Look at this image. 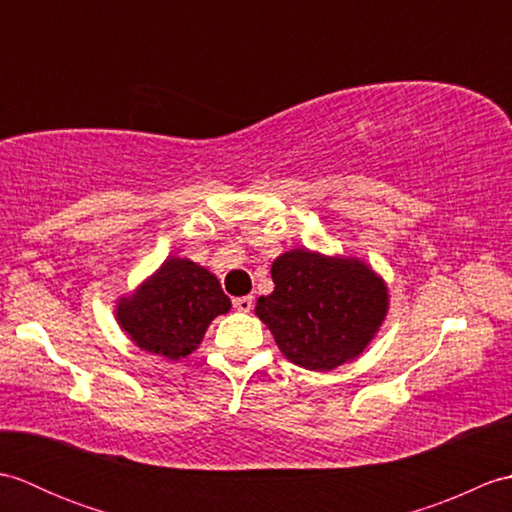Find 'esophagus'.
Returning a JSON list of instances; mask_svg holds the SVG:
<instances>
[{
    "label": "esophagus",
    "instance_id": "obj_1",
    "mask_svg": "<svg viewBox=\"0 0 512 512\" xmlns=\"http://www.w3.org/2000/svg\"><path fill=\"white\" fill-rule=\"evenodd\" d=\"M233 306L239 310V312H250L253 310V297H237L233 301Z\"/></svg>",
    "mask_w": 512,
    "mask_h": 512
}]
</instances>
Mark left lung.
<instances>
[{
	"label": "left lung",
	"instance_id": "left-lung-1",
	"mask_svg": "<svg viewBox=\"0 0 512 512\" xmlns=\"http://www.w3.org/2000/svg\"><path fill=\"white\" fill-rule=\"evenodd\" d=\"M275 290L257 299V317L288 361L328 372L358 356L387 312V288L358 259L290 250L273 264Z\"/></svg>",
	"mask_w": 512,
	"mask_h": 512
}]
</instances>
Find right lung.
Segmentation results:
<instances>
[{"label": "right lung", "instance_id": "right-lung-1", "mask_svg": "<svg viewBox=\"0 0 512 512\" xmlns=\"http://www.w3.org/2000/svg\"><path fill=\"white\" fill-rule=\"evenodd\" d=\"M231 308L209 270L189 259H167L132 299L118 303V323L132 341L171 361L200 345L209 323Z\"/></svg>", "mask_w": 512, "mask_h": 512}]
</instances>
